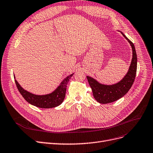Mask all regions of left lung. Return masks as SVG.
Listing matches in <instances>:
<instances>
[{"label": "left lung", "mask_w": 153, "mask_h": 153, "mask_svg": "<svg viewBox=\"0 0 153 153\" xmlns=\"http://www.w3.org/2000/svg\"><path fill=\"white\" fill-rule=\"evenodd\" d=\"M121 33L131 45L132 50V59L126 75L120 81L112 85L101 84L91 77L88 76L86 77L89 86L91 88L93 97L100 103H110L122 98L131 89L135 80L137 62L136 51L134 43L122 32Z\"/></svg>", "instance_id": "left-lung-1"}]
</instances>
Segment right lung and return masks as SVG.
I'll return each instance as SVG.
<instances>
[{
	"label": "right lung",
	"instance_id": "1",
	"mask_svg": "<svg viewBox=\"0 0 153 153\" xmlns=\"http://www.w3.org/2000/svg\"><path fill=\"white\" fill-rule=\"evenodd\" d=\"M73 74H72L66 77L52 93L44 95L33 94L22 88L16 79H15V82L19 93L28 103L38 108H51L59 106L63 102L65 97L67 85ZM14 77L15 79V76Z\"/></svg>",
	"mask_w": 153,
	"mask_h": 153
}]
</instances>
